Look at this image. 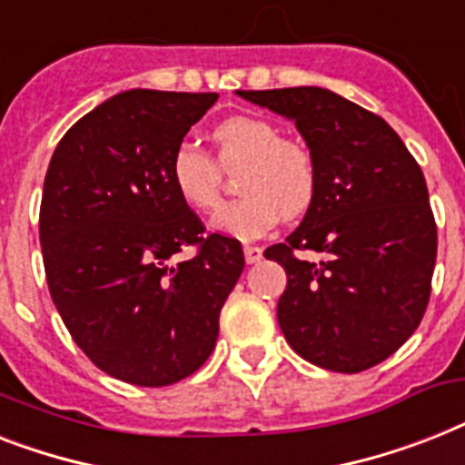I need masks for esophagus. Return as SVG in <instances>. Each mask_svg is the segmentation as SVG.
I'll use <instances>...</instances> for the list:
<instances>
[{"mask_svg":"<svg viewBox=\"0 0 465 465\" xmlns=\"http://www.w3.org/2000/svg\"><path fill=\"white\" fill-rule=\"evenodd\" d=\"M243 255H245V262H248V265H255V262H260V260H262V248H260V245H245Z\"/></svg>","mask_w":465,"mask_h":465,"instance_id":"esophagus-1","label":"esophagus"}]
</instances>
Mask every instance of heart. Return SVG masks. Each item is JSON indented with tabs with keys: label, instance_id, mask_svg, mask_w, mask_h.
<instances>
[{
	"label": "heart",
	"instance_id": "1",
	"mask_svg": "<svg viewBox=\"0 0 465 465\" xmlns=\"http://www.w3.org/2000/svg\"><path fill=\"white\" fill-rule=\"evenodd\" d=\"M217 160L224 169L241 167L243 198L222 205L214 232L239 241L265 236L282 217H301L318 193V164L305 145L282 138L274 124L258 116H232L213 128ZM200 147L181 143L169 160V181L188 207L207 213L220 203L222 169Z\"/></svg>",
	"mask_w": 465,
	"mask_h": 465
}]
</instances>
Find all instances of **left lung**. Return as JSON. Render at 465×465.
Masks as SVG:
<instances>
[{
  "instance_id": "8db88e82",
  "label": "left lung",
  "mask_w": 465,
  "mask_h": 465,
  "mask_svg": "<svg viewBox=\"0 0 465 465\" xmlns=\"http://www.w3.org/2000/svg\"><path fill=\"white\" fill-rule=\"evenodd\" d=\"M236 93L292 119L318 164L301 226L265 251L286 272L277 303L286 341L334 372L382 363L418 330L435 270L437 226L418 162L382 116L327 88Z\"/></svg>"
}]
</instances>
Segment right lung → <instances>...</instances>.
I'll return each instance as SVG.
<instances>
[{
    "instance_id": "1",
    "label": "right lung",
    "mask_w": 465,
    "mask_h": 465,
    "mask_svg": "<svg viewBox=\"0 0 465 465\" xmlns=\"http://www.w3.org/2000/svg\"><path fill=\"white\" fill-rule=\"evenodd\" d=\"M217 93L126 90L66 131L40 205L45 274L66 330L107 375L167 387L205 363L243 272L236 239L210 233L176 195L169 160ZM183 244L191 261L173 263Z\"/></svg>"
}]
</instances>
